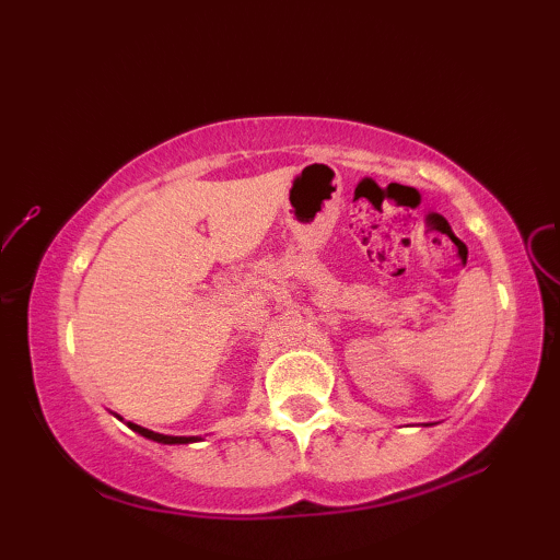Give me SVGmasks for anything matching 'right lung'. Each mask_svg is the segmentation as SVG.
<instances>
[{
    "mask_svg": "<svg viewBox=\"0 0 560 560\" xmlns=\"http://www.w3.org/2000/svg\"><path fill=\"white\" fill-rule=\"evenodd\" d=\"M129 428H132L135 433H140V435H144V439H150V441H158V443H194V441H198V435H163V433H155V431H148V428H142V425H135V423H127Z\"/></svg>",
    "mask_w": 560,
    "mask_h": 560,
    "instance_id": "obj_1",
    "label": "right lung"
}]
</instances>
